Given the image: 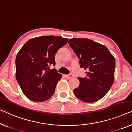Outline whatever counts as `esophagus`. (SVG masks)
Here are the masks:
<instances>
[{"label":"esophagus","mask_w":132,"mask_h":132,"mask_svg":"<svg viewBox=\"0 0 132 132\" xmlns=\"http://www.w3.org/2000/svg\"><path fill=\"white\" fill-rule=\"evenodd\" d=\"M65 77L66 78H68V79H70V78H72L73 77V75H72V74L66 75H65Z\"/></svg>","instance_id":"esophagus-1"}]
</instances>
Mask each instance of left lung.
Listing matches in <instances>:
<instances>
[{
  "label": "left lung",
  "mask_w": 132,
  "mask_h": 132,
  "mask_svg": "<svg viewBox=\"0 0 132 132\" xmlns=\"http://www.w3.org/2000/svg\"><path fill=\"white\" fill-rule=\"evenodd\" d=\"M68 43L80 59V68L88 70L86 77L78 78L80 84L73 89L75 95L86 103L98 101L114 82V57L105 46L90 39L73 38Z\"/></svg>",
  "instance_id": "left-lung-1"
}]
</instances>
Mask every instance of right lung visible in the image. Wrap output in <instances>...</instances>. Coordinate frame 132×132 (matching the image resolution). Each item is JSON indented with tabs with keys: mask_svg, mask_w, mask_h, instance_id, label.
Wrapping results in <instances>:
<instances>
[{
	"mask_svg": "<svg viewBox=\"0 0 132 132\" xmlns=\"http://www.w3.org/2000/svg\"><path fill=\"white\" fill-rule=\"evenodd\" d=\"M68 39L59 36L31 38L23 45L16 57V78L23 94L35 102L46 101L53 95L62 78L55 69L54 54Z\"/></svg>",
	"mask_w": 132,
	"mask_h": 132,
	"instance_id": "obj_1",
	"label": "right lung"
}]
</instances>
